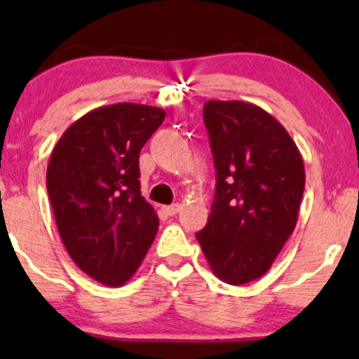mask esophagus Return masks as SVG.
<instances>
[{
    "mask_svg": "<svg viewBox=\"0 0 359 359\" xmlns=\"http://www.w3.org/2000/svg\"><path fill=\"white\" fill-rule=\"evenodd\" d=\"M163 211H165V214H168V216H175V214L180 211V204L163 205Z\"/></svg>",
    "mask_w": 359,
    "mask_h": 359,
    "instance_id": "34e87169",
    "label": "esophagus"
}]
</instances>
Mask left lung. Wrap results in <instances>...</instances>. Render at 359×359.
I'll return each instance as SVG.
<instances>
[{"mask_svg":"<svg viewBox=\"0 0 359 359\" xmlns=\"http://www.w3.org/2000/svg\"><path fill=\"white\" fill-rule=\"evenodd\" d=\"M204 125L216 194L196 234L216 277L243 285L265 275L297 224L306 170L287 130L245 101H208Z\"/></svg>","mask_w":359,"mask_h":359,"instance_id":"1","label":"left lung"}]
</instances>
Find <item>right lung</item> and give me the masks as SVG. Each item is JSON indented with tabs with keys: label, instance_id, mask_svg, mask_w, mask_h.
<instances>
[{
	"label": "right lung",
	"instance_id": "1",
	"mask_svg": "<svg viewBox=\"0 0 359 359\" xmlns=\"http://www.w3.org/2000/svg\"><path fill=\"white\" fill-rule=\"evenodd\" d=\"M165 119L155 106L118 102L89 111L53 147L47 191L59 234L90 278L119 287L158 231L140 192V151Z\"/></svg>",
	"mask_w": 359,
	"mask_h": 359
}]
</instances>
